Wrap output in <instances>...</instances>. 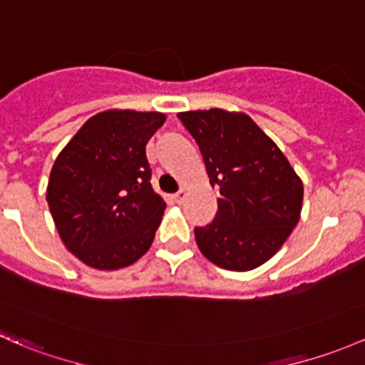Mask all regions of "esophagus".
Listing matches in <instances>:
<instances>
[{"label":"esophagus","instance_id":"esophagus-1","mask_svg":"<svg viewBox=\"0 0 365 365\" xmlns=\"http://www.w3.org/2000/svg\"><path fill=\"white\" fill-rule=\"evenodd\" d=\"M173 197H175V201L178 202V205H182V202L185 201V197H187V192H185V189H180L178 192H175V195H173Z\"/></svg>","mask_w":365,"mask_h":365}]
</instances>
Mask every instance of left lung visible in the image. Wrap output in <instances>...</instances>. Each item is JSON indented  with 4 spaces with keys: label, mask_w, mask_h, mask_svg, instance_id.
<instances>
[{
    "label": "left lung",
    "mask_w": 365,
    "mask_h": 365,
    "mask_svg": "<svg viewBox=\"0 0 365 365\" xmlns=\"http://www.w3.org/2000/svg\"><path fill=\"white\" fill-rule=\"evenodd\" d=\"M178 118L202 153L210 183L220 189L215 218L194 229L199 250L224 269H255L297 225L302 182L248 115L213 108Z\"/></svg>",
    "instance_id": "8db88e82"
}]
</instances>
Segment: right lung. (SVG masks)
Listing matches in <instances>:
<instances>
[{"label":"right lung","instance_id":"right-lung-1","mask_svg":"<svg viewBox=\"0 0 365 365\" xmlns=\"http://www.w3.org/2000/svg\"><path fill=\"white\" fill-rule=\"evenodd\" d=\"M164 120L157 112H101L53 163L48 208L63 243L87 266L120 269L150 248L166 202L152 189L145 148Z\"/></svg>","mask_w":365,"mask_h":365}]
</instances>
